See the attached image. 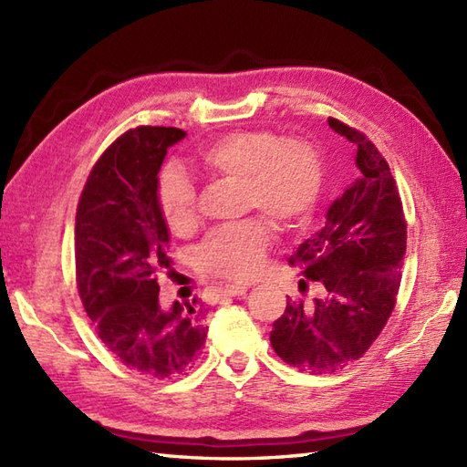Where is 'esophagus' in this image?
<instances>
[{"instance_id":"esophagus-1","label":"esophagus","mask_w":467,"mask_h":467,"mask_svg":"<svg viewBox=\"0 0 467 467\" xmlns=\"http://www.w3.org/2000/svg\"><path fill=\"white\" fill-rule=\"evenodd\" d=\"M246 291H249V286L246 285H228L221 291V295L223 296H243V295H246Z\"/></svg>"}]
</instances>
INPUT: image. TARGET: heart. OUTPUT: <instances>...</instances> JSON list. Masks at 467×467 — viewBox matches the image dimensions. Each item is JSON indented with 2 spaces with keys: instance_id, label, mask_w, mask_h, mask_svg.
Wrapping results in <instances>:
<instances>
[{
  "instance_id": "b5f03b06",
  "label": "heart",
  "mask_w": 467,
  "mask_h": 467,
  "mask_svg": "<svg viewBox=\"0 0 467 467\" xmlns=\"http://www.w3.org/2000/svg\"><path fill=\"white\" fill-rule=\"evenodd\" d=\"M206 174L239 182L246 211H259L276 231L293 233L311 216L321 191V158L303 138H279L266 130H233L204 144L196 156ZM158 211L178 236L196 228V192L178 168H166L156 191ZM271 228L261 218L223 228L198 249L201 271L228 281H249L263 269Z\"/></svg>"
}]
</instances>
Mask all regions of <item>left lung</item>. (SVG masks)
<instances>
[{
    "instance_id": "obj_1",
    "label": "left lung",
    "mask_w": 467,
    "mask_h": 467,
    "mask_svg": "<svg viewBox=\"0 0 467 467\" xmlns=\"http://www.w3.org/2000/svg\"><path fill=\"white\" fill-rule=\"evenodd\" d=\"M355 150V178L327 208L325 226L299 244L289 265L317 283L311 301H286L271 345L309 373L337 371L369 349L389 319L408 243L401 198L379 150L355 128L329 118ZM299 289L306 291L301 279Z\"/></svg>"
}]
</instances>
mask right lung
Segmentation results:
<instances>
[{"label": "right lung", "mask_w": 467, "mask_h": 467, "mask_svg": "<svg viewBox=\"0 0 467 467\" xmlns=\"http://www.w3.org/2000/svg\"><path fill=\"white\" fill-rule=\"evenodd\" d=\"M184 130L140 126L92 168L76 213V276L98 337L126 367L152 379L186 373L206 339L196 299L162 309L156 273L171 269V231L158 211V172Z\"/></svg>", "instance_id": "right-lung-1"}]
</instances>
